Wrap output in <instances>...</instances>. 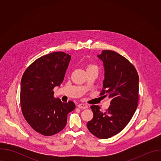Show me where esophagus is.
Here are the masks:
<instances>
[{"label": "esophagus", "mask_w": 161, "mask_h": 161, "mask_svg": "<svg viewBox=\"0 0 161 161\" xmlns=\"http://www.w3.org/2000/svg\"><path fill=\"white\" fill-rule=\"evenodd\" d=\"M78 107L80 109H86L88 108V106L86 104H79L78 105Z\"/></svg>", "instance_id": "esophagus-1"}]
</instances>
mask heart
Returning a JSON list of instances; mask_svg holds the SVG:
<instances>
[{"mask_svg":"<svg viewBox=\"0 0 161 161\" xmlns=\"http://www.w3.org/2000/svg\"><path fill=\"white\" fill-rule=\"evenodd\" d=\"M97 69V66L93 64H90L87 67V69Z\"/></svg>","mask_w":161,"mask_h":161,"instance_id":"heart-1","label":"heart"}]
</instances>
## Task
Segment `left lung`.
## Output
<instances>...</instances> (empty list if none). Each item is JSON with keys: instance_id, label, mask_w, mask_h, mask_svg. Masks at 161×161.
<instances>
[{"instance_id": "8db88e82", "label": "left lung", "mask_w": 161, "mask_h": 161, "mask_svg": "<svg viewBox=\"0 0 161 161\" xmlns=\"http://www.w3.org/2000/svg\"><path fill=\"white\" fill-rule=\"evenodd\" d=\"M98 57L105 68L100 96H108L111 104L103 113L99 106H91L94 117L86 126L98 138L107 139L122 131L134 114L139 101V76L133 64L115 52L103 50Z\"/></svg>"}]
</instances>
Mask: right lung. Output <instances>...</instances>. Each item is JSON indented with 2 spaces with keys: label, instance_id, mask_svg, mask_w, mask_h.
<instances>
[{
  "label": "right lung",
  "instance_id": "obj_1",
  "mask_svg": "<svg viewBox=\"0 0 161 161\" xmlns=\"http://www.w3.org/2000/svg\"><path fill=\"white\" fill-rule=\"evenodd\" d=\"M71 56L53 52L33 62L23 75L20 106L25 119L36 132L50 136L66 125L67 114L75 109L69 101L54 99L53 88L62 83Z\"/></svg>",
  "mask_w": 161,
  "mask_h": 161
}]
</instances>
